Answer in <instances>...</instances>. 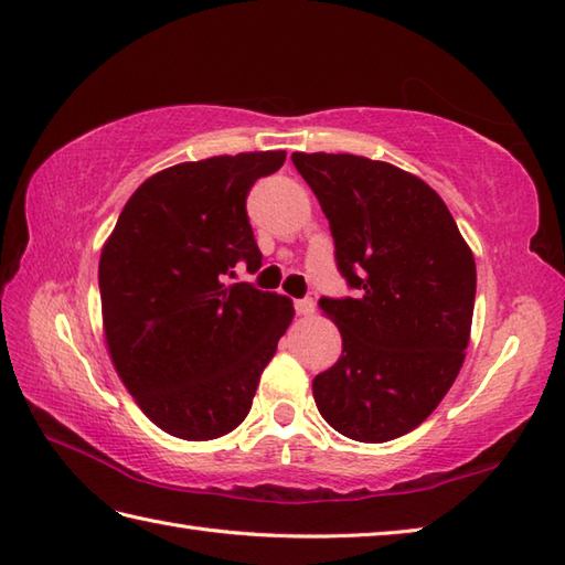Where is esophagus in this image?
Masks as SVG:
<instances>
[{"label": "esophagus", "instance_id": "1", "mask_svg": "<svg viewBox=\"0 0 565 565\" xmlns=\"http://www.w3.org/2000/svg\"><path fill=\"white\" fill-rule=\"evenodd\" d=\"M315 309H317V305H315V299H297L295 302V311L299 317H311L315 315Z\"/></svg>", "mask_w": 565, "mask_h": 565}]
</instances>
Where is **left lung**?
<instances>
[{
	"instance_id": "1",
	"label": "left lung",
	"mask_w": 565,
	"mask_h": 565,
	"mask_svg": "<svg viewBox=\"0 0 565 565\" xmlns=\"http://www.w3.org/2000/svg\"><path fill=\"white\" fill-rule=\"evenodd\" d=\"M358 297L321 299L343 353L315 377L333 430L358 443L411 433L445 398L467 358L476 260L443 198L423 179L358 154L295 152Z\"/></svg>"
}]
</instances>
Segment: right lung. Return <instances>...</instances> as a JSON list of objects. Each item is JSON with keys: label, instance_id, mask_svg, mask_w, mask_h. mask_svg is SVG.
I'll return each mask as SVG.
<instances>
[{"label": "right lung", "instance_id": "add662e5", "mask_svg": "<svg viewBox=\"0 0 565 565\" xmlns=\"http://www.w3.org/2000/svg\"><path fill=\"white\" fill-rule=\"evenodd\" d=\"M285 152L220 154L149 177L102 248L106 348L120 382L157 428L203 443L250 411L263 370L295 317L292 299L246 282L260 268L246 195Z\"/></svg>", "mask_w": 565, "mask_h": 565}]
</instances>
